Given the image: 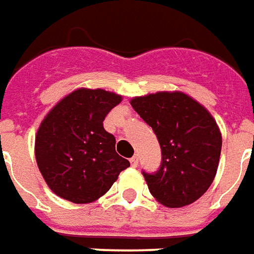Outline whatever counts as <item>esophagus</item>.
<instances>
[{"label":"esophagus","instance_id":"1","mask_svg":"<svg viewBox=\"0 0 254 254\" xmlns=\"http://www.w3.org/2000/svg\"><path fill=\"white\" fill-rule=\"evenodd\" d=\"M137 164H139V157L133 156L130 158V165H132V167H137Z\"/></svg>","mask_w":254,"mask_h":254}]
</instances>
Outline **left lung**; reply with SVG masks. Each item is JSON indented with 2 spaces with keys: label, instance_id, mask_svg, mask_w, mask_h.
Returning <instances> with one entry per match:
<instances>
[{
  "label": "left lung",
  "instance_id": "1",
  "mask_svg": "<svg viewBox=\"0 0 254 254\" xmlns=\"http://www.w3.org/2000/svg\"><path fill=\"white\" fill-rule=\"evenodd\" d=\"M130 105L161 147L160 170L143 172L150 193L171 208L192 204L213 184L220 163L222 137L213 115L182 91L133 97Z\"/></svg>",
  "mask_w": 254,
  "mask_h": 254
}]
</instances>
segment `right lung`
Instances as JSON below:
<instances>
[{"label":"right lung","mask_w":254,"mask_h":254,"mask_svg":"<svg viewBox=\"0 0 254 254\" xmlns=\"http://www.w3.org/2000/svg\"><path fill=\"white\" fill-rule=\"evenodd\" d=\"M122 96L103 89H76L41 121L34 154L46 184L62 199L86 204L110 190L130 165L115 151L103 121Z\"/></svg>","instance_id":"right-lung-1"}]
</instances>
